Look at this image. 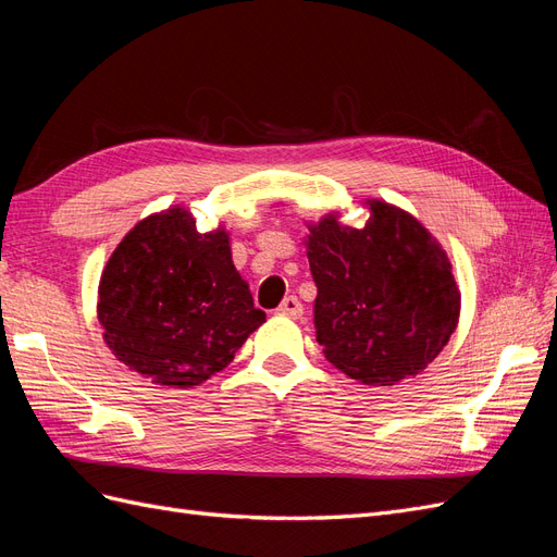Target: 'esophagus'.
<instances>
[{"mask_svg": "<svg viewBox=\"0 0 557 557\" xmlns=\"http://www.w3.org/2000/svg\"><path fill=\"white\" fill-rule=\"evenodd\" d=\"M278 315H288V318H299L301 313H305V307H301V301L295 297V295H288L285 297L278 309H276Z\"/></svg>", "mask_w": 557, "mask_h": 557, "instance_id": "esophagus-1", "label": "esophagus"}]
</instances>
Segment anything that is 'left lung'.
Instances as JSON below:
<instances>
[{"instance_id":"8db88e82","label":"left lung","mask_w":557,"mask_h":557,"mask_svg":"<svg viewBox=\"0 0 557 557\" xmlns=\"http://www.w3.org/2000/svg\"><path fill=\"white\" fill-rule=\"evenodd\" d=\"M364 205V227L346 225L342 211L307 223L313 325L348 379L391 387L444 350L460 320V288L448 252L416 215L374 197Z\"/></svg>"}]
</instances>
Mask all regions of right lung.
Listing matches in <instances>:
<instances>
[{
    "mask_svg": "<svg viewBox=\"0 0 557 557\" xmlns=\"http://www.w3.org/2000/svg\"><path fill=\"white\" fill-rule=\"evenodd\" d=\"M97 293L104 344L162 387H195L223 372L264 323L232 262L230 232H199L181 205L125 234Z\"/></svg>",
    "mask_w": 557,
    "mask_h": 557,
    "instance_id": "1",
    "label": "right lung"
}]
</instances>
